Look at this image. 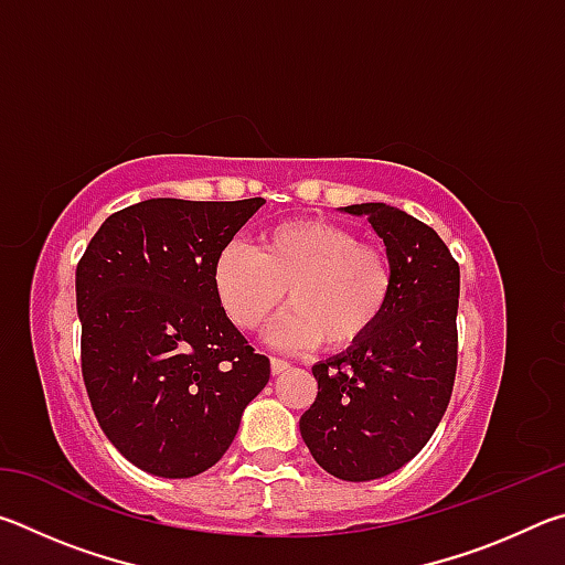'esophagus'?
Returning a JSON list of instances; mask_svg holds the SVG:
<instances>
[{
  "label": "esophagus",
  "mask_w": 565,
  "mask_h": 565,
  "mask_svg": "<svg viewBox=\"0 0 565 565\" xmlns=\"http://www.w3.org/2000/svg\"><path fill=\"white\" fill-rule=\"evenodd\" d=\"M291 369V363L289 361H284V359H271V374L274 376H279V374H286V371Z\"/></svg>",
  "instance_id": "obj_1"
}]
</instances>
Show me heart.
Listing matches in <instances>:
<instances>
[{
	"instance_id": "1",
	"label": "heart",
	"mask_w": 565,
	"mask_h": 565,
	"mask_svg": "<svg viewBox=\"0 0 565 565\" xmlns=\"http://www.w3.org/2000/svg\"><path fill=\"white\" fill-rule=\"evenodd\" d=\"M212 281L236 329L262 331L286 296L291 311L276 341L343 353L384 319L396 271L386 248L361 242L353 228L329 218H291L264 228L256 252L244 244L224 246Z\"/></svg>"
}]
</instances>
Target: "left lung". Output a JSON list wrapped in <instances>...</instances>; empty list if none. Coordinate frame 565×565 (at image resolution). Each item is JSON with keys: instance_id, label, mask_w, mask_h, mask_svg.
<instances>
[{"instance_id": "8db88e82", "label": "left lung", "mask_w": 565, "mask_h": 565, "mask_svg": "<svg viewBox=\"0 0 565 565\" xmlns=\"http://www.w3.org/2000/svg\"><path fill=\"white\" fill-rule=\"evenodd\" d=\"M384 238L396 286L359 347L311 369L317 398L299 418L323 471L374 481L408 463L434 436L454 394L461 271L431 226L388 204H353Z\"/></svg>"}]
</instances>
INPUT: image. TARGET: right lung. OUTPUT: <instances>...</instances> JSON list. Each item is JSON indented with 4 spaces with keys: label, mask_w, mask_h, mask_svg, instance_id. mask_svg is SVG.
Wrapping results in <instances>:
<instances>
[{
    "label": "right lung",
    "mask_w": 565,
    "mask_h": 565,
    "mask_svg": "<svg viewBox=\"0 0 565 565\" xmlns=\"http://www.w3.org/2000/svg\"><path fill=\"white\" fill-rule=\"evenodd\" d=\"M262 204L149 199L114 212L76 264L84 386L141 471L212 468L269 384V359L226 319L212 281L216 254Z\"/></svg>",
    "instance_id": "1"
}]
</instances>
